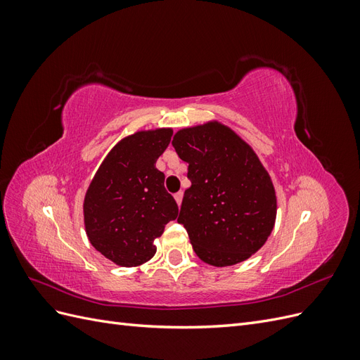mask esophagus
I'll list each match as a JSON object with an SVG mask.
<instances>
[{
    "label": "esophagus",
    "instance_id": "34e87169",
    "mask_svg": "<svg viewBox=\"0 0 360 360\" xmlns=\"http://www.w3.org/2000/svg\"><path fill=\"white\" fill-rule=\"evenodd\" d=\"M174 198H176L177 204L180 205V204H181V200H183V192L180 191V192H177V193H174Z\"/></svg>",
    "mask_w": 360,
    "mask_h": 360
}]
</instances>
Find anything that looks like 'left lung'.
I'll return each instance as SVG.
<instances>
[{"label": "left lung", "instance_id": "obj_1", "mask_svg": "<svg viewBox=\"0 0 360 360\" xmlns=\"http://www.w3.org/2000/svg\"><path fill=\"white\" fill-rule=\"evenodd\" d=\"M172 147L189 163L191 188L177 222L195 254L216 267L248 259L266 243L276 219L274 183L255 151L217 122L179 130Z\"/></svg>", "mask_w": 360, "mask_h": 360}]
</instances>
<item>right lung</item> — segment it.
Listing matches in <instances>:
<instances>
[{
	"label": "right lung",
	"mask_w": 360,
	"mask_h": 360,
	"mask_svg": "<svg viewBox=\"0 0 360 360\" xmlns=\"http://www.w3.org/2000/svg\"><path fill=\"white\" fill-rule=\"evenodd\" d=\"M171 129L126 136L108 153L84 200L85 233L96 250L122 267H135L156 254L155 238L179 214L156 160Z\"/></svg>",
	"instance_id": "1"
}]
</instances>
